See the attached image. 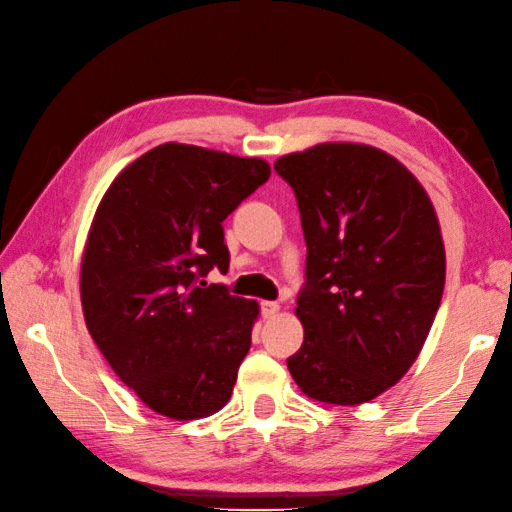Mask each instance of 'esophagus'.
<instances>
[{"label":"esophagus","instance_id":"34e87169","mask_svg":"<svg viewBox=\"0 0 512 512\" xmlns=\"http://www.w3.org/2000/svg\"><path fill=\"white\" fill-rule=\"evenodd\" d=\"M279 311H281V306L276 304V301H261V313H263L265 320H270V317L279 315Z\"/></svg>","mask_w":512,"mask_h":512}]
</instances>
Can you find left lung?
Here are the masks:
<instances>
[{"label":"left lung","instance_id":"left-lung-1","mask_svg":"<svg viewBox=\"0 0 512 512\" xmlns=\"http://www.w3.org/2000/svg\"><path fill=\"white\" fill-rule=\"evenodd\" d=\"M274 170L295 190L306 288L292 379L322 404L358 406L404 376L445 290V242L422 183L383 149L322 142Z\"/></svg>","mask_w":512,"mask_h":512}]
</instances>
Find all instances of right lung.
I'll use <instances>...</instances> for the list:
<instances>
[{"mask_svg": "<svg viewBox=\"0 0 512 512\" xmlns=\"http://www.w3.org/2000/svg\"><path fill=\"white\" fill-rule=\"evenodd\" d=\"M263 158L165 142L117 174L81 256L86 326L124 385L170 420L231 399L254 299L204 281L229 270L222 222L270 179Z\"/></svg>", "mask_w": 512, "mask_h": 512, "instance_id": "1", "label": "right lung"}]
</instances>
